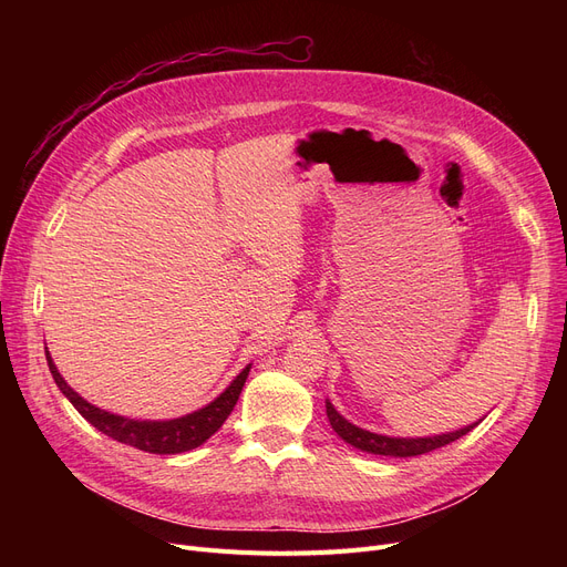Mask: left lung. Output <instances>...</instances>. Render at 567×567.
I'll list each match as a JSON object with an SVG mask.
<instances>
[{
    "mask_svg": "<svg viewBox=\"0 0 567 567\" xmlns=\"http://www.w3.org/2000/svg\"><path fill=\"white\" fill-rule=\"evenodd\" d=\"M326 415H329L331 427L338 432V436L342 441H347L353 449H359L363 453H372V455H385V457H415V455H425L432 453L436 449H443L453 441H457L460 436L468 434L478 423L464 425L455 432H445V434H434V436H385V434H377L370 430H363L359 425L349 423L344 415L338 413V409L331 404V400H326Z\"/></svg>",
    "mask_w": 567,
    "mask_h": 567,
    "instance_id": "8db88e82",
    "label": "left lung"
}]
</instances>
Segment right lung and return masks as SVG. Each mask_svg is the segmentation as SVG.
I'll return each instance as SVG.
<instances>
[{
	"label": "right lung",
	"instance_id": "obj_1",
	"mask_svg": "<svg viewBox=\"0 0 567 567\" xmlns=\"http://www.w3.org/2000/svg\"><path fill=\"white\" fill-rule=\"evenodd\" d=\"M45 359H48V368L52 372L56 389L66 395V400L80 411L84 421H89L99 432L112 436L118 443L133 445L137 451L154 453V455L186 453L197 449V445H202L208 436H214L227 421V415L231 413L250 372V365H246L214 402H208L206 406L193 413L178 415V419H169V421H135V419H126V415L99 409L92 402H86L82 395H78L64 381V377L59 374L48 347H45Z\"/></svg>",
	"mask_w": 567,
	"mask_h": 567
}]
</instances>
